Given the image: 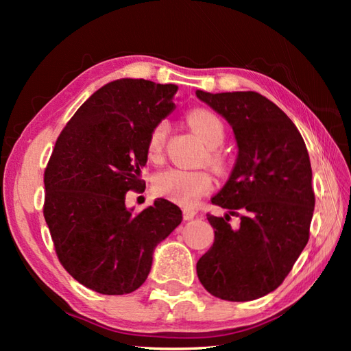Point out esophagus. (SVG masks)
<instances>
[{"instance_id": "esophagus-1", "label": "esophagus", "mask_w": 351, "mask_h": 351, "mask_svg": "<svg viewBox=\"0 0 351 351\" xmlns=\"http://www.w3.org/2000/svg\"><path fill=\"white\" fill-rule=\"evenodd\" d=\"M195 215H197V210H193V209H184L182 210L184 219H192Z\"/></svg>"}]
</instances>
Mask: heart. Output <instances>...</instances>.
I'll use <instances>...</instances> for the list:
<instances>
[{"instance_id": "b5f03b06", "label": "heart", "mask_w": 351, "mask_h": 351, "mask_svg": "<svg viewBox=\"0 0 351 351\" xmlns=\"http://www.w3.org/2000/svg\"><path fill=\"white\" fill-rule=\"evenodd\" d=\"M187 122L207 147V161L213 167L224 169L226 156L219 150L226 138L224 122L209 110H192ZM169 134V122L161 121L152 128L147 139V154L153 161L162 158ZM213 189V176L206 170L167 169L154 178V190L158 195L181 206H195Z\"/></svg>"}]
</instances>
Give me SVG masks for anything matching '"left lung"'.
I'll return each instance as SVG.
<instances>
[{
    "instance_id": "1",
    "label": "left lung",
    "mask_w": 351,
    "mask_h": 351,
    "mask_svg": "<svg viewBox=\"0 0 351 351\" xmlns=\"http://www.w3.org/2000/svg\"><path fill=\"white\" fill-rule=\"evenodd\" d=\"M228 121L239 156L229 181L212 198L229 213H207L215 241L197 263L212 295L247 302L280 287L310 239L314 212L311 164L293 121L255 91H197ZM230 215L241 217L232 228Z\"/></svg>"
}]
</instances>
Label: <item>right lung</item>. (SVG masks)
Masks as SVG:
<instances>
[{"instance_id":"1","label":"right lung","mask_w":351,"mask_h":351,"mask_svg":"<svg viewBox=\"0 0 351 351\" xmlns=\"http://www.w3.org/2000/svg\"><path fill=\"white\" fill-rule=\"evenodd\" d=\"M176 85L144 79L106 83L62 130L45 170L43 215L56 254L77 282L99 294L133 293L152 269L153 251L181 223L176 204L158 198L139 213L152 128L173 111Z\"/></svg>"}]
</instances>
